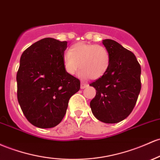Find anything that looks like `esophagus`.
<instances>
[{
  "label": "esophagus",
  "mask_w": 160,
  "mask_h": 160,
  "mask_svg": "<svg viewBox=\"0 0 160 160\" xmlns=\"http://www.w3.org/2000/svg\"><path fill=\"white\" fill-rule=\"evenodd\" d=\"M88 86L89 85L87 83H83V82H81V84H80V88L84 89V88H86V87H88Z\"/></svg>",
  "instance_id": "esophagus-1"
}]
</instances>
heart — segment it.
Returning <instances> with one entry per match:
<instances>
[{
	"label": "heart",
	"mask_w": 160,
	"mask_h": 160,
	"mask_svg": "<svg viewBox=\"0 0 160 160\" xmlns=\"http://www.w3.org/2000/svg\"><path fill=\"white\" fill-rule=\"evenodd\" d=\"M110 64L108 50L102 45L78 42L63 54V64L68 74L73 75L80 67V76L96 80L106 73Z\"/></svg>",
	"instance_id": "b5f03b06"
}]
</instances>
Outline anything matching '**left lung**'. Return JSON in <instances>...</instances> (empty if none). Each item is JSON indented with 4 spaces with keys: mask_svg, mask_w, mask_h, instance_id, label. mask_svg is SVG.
<instances>
[{
    "mask_svg": "<svg viewBox=\"0 0 160 160\" xmlns=\"http://www.w3.org/2000/svg\"><path fill=\"white\" fill-rule=\"evenodd\" d=\"M102 44L109 53L110 64L102 77L89 84L97 91L90 108L100 122L115 124L134 109L141 89V68L134 53L117 42L105 39Z\"/></svg>",
    "mask_w": 160,
    "mask_h": 160,
    "instance_id": "left-lung-1",
    "label": "left lung"
}]
</instances>
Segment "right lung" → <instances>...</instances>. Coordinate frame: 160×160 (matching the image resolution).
<instances>
[{"instance_id": "right-lung-1", "label": "right lung", "mask_w": 160, "mask_h": 160, "mask_svg": "<svg viewBox=\"0 0 160 160\" xmlns=\"http://www.w3.org/2000/svg\"><path fill=\"white\" fill-rule=\"evenodd\" d=\"M68 42L45 38L26 48L17 73V99L28 121L40 128H51L62 121L68 102L80 88L79 79L68 74L63 64Z\"/></svg>"}]
</instances>
